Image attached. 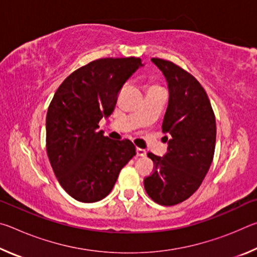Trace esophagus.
Here are the masks:
<instances>
[{
  "mask_svg": "<svg viewBox=\"0 0 257 257\" xmlns=\"http://www.w3.org/2000/svg\"><path fill=\"white\" fill-rule=\"evenodd\" d=\"M136 153L138 156H145L146 155V151L143 150V149H139V147H137L136 149Z\"/></svg>",
  "mask_w": 257,
  "mask_h": 257,
  "instance_id": "esophagus-1",
  "label": "esophagus"
}]
</instances>
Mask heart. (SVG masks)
I'll use <instances>...</instances> for the list:
<instances>
[{"label":"heart","mask_w":257,"mask_h":257,"mask_svg":"<svg viewBox=\"0 0 257 257\" xmlns=\"http://www.w3.org/2000/svg\"><path fill=\"white\" fill-rule=\"evenodd\" d=\"M152 87H155V86H152Z\"/></svg>","instance_id":"obj_1"}]
</instances>
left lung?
Here are the masks:
<instances>
[{"mask_svg": "<svg viewBox=\"0 0 257 257\" xmlns=\"http://www.w3.org/2000/svg\"><path fill=\"white\" fill-rule=\"evenodd\" d=\"M168 82L169 102L162 132L170 134L162 158L149 153L155 164L144 186L160 205L186 201L201 186L214 155L216 125L214 112L202 85L170 61L152 59Z\"/></svg>", "mask_w": 257, "mask_h": 257, "instance_id": "1", "label": "left lung"}]
</instances>
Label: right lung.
I'll use <instances>...</instances> for the list:
<instances>
[{
	"instance_id": "add662e5",
	"label": "right lung",
	"mask_w": 257,
	"mask_h": 257,
	"mask_svg": "<svg viewBox=\"0 0 257 257\" xmlns=\"http://www.w3.org/2000/svg\"><path fill=\"white\" fill-rule=\"evenodd\" d=\"M139 58L99 59L77 69L56 90L46 115V151L60 185L77 201L106 197L119 173L136 155L129 139L113 141L98 122L114 110L119 90Z\"/></svg>"
}]
</instances>
